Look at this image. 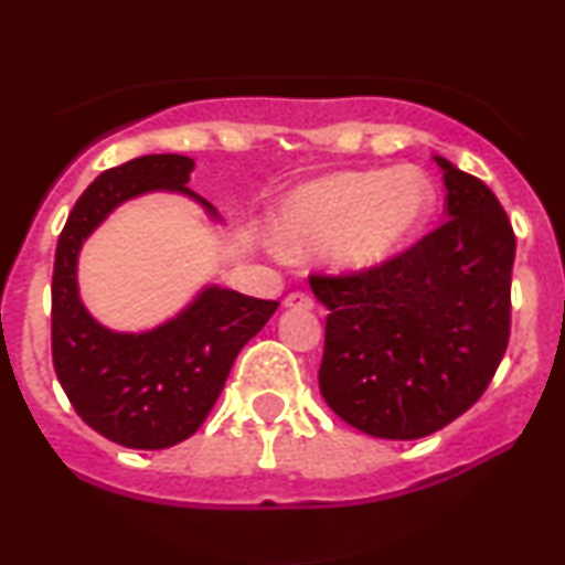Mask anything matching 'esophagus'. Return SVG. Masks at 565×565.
<instances>
[{"label": "esophagus", "instance_id": "obj_1", "mask_svg": "<svg viewBox=\"0 0 565 565\" xmlns=\"http://www.w3.org/2000/svg\"><path fill=\"white\" fill-rule=\"evenodd\" d=\"M284 305H287V308H302V310H308V308H313V297L308 295V291H289L287 297H284Z\"/></svg>", "mask_w": 565, "mask_h": 565}]
</instances>
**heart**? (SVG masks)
Masks as SVG:
<instances>
[{
  "instance_id": "b5f03b06",
  "label": "heart",
  "mask_w": 565,
  "mask_h": 565,
  "mask_svg": "<svg viewBox=\"0 0 565 565\" xmlns=\"http://www.w3.org/2000/svg\"><path fill=\"white\" fill-rule=\"evenodd\" d=\"M433 191L423 172H337L295 193L278 223L289 255L329 246L345 270H372L387 263L423 225Z\"/></svg>"
}]
</instances>
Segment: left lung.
Instances as JSON below:
<instances>
[{"label":"left lung","instance_id":"8db88e82","mask_svg":"<svg viewBox=\"0 0 565 565\" xmlns=\"http://www.w3.org/2000/svg\"><path fill=\"white\" fill-rule=\"evenodd\" d=\"M446 223L372 270L310 274L327 305L323 401L374 438L414 440L481 398L510 342L515 233L483 180L436 157Z\"/></svg>","mask_w":565,"mask_h":565}]
</instances>
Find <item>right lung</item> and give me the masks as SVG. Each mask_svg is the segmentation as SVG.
Segmentation results:
<instances>
[{"mask_svg":"<svg viewBox=\"0 0 565 565\" xmlns=\"http://www.w3.org/2000/svg\"><path fill=\"white\" fill-rule=\"evenodd\" d=\"M193 159L148 153L106 170L63 225L53 270V366L71 406L93 430L127 449H170L199 430L223 393L238 350L276 313V300L210 287L178 319L146 334H116L84 310L76 255L121 201L146 191H188ZM212 210L204 199H199Z\"/></svg>","mask_w":565,"mask_h":565,"instance_id":"add662e5","label":"right lung"}]
</instances>
